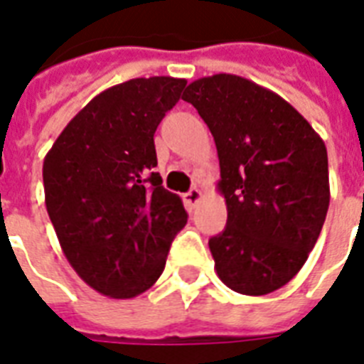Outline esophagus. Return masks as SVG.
I'll return each instance as SVG.
<instances>
[{"label":"esophagus","mask_w":364,"mask_h":364,"mask_svg":"<svg viewBox=\"0 0 364 364\" xmlns=\"http://www.w3.org/2000/svg\"><path fill=\"white\" fill-rule=\"evenodd\" d=\"M199 201H201V191L197 190V188H191V190L188 191V193H184L186 207L193 208Z\"/></svg>","instance_id":"esophagus-1"}]
</instances>
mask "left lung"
<instances>
[{
	"label": "left lung",
	"instance_id": "left-lung-1",
	"mask_svg": "<svg viewBox=\"0 0 364 364\" xmlns=\"http://www.w3.org/2000/svg\"><path fill=\"white\" fill-rule=\"evenodd\" d=\"M182 98L207 123L220 161L228 222L208 239L214 269L239 294H269L302 269L325 224V142L287 100L239 75L201 77Z\"/></svg>",
	"mask_w": 364,
	"mask_h": 364
}]
</instances>
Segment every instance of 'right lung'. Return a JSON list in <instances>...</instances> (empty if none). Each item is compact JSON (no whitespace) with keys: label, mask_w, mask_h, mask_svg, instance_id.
Listing matches in <instances>:
<instances>
[{"label":"right lung","mask_w":364,"mask_h":364,"mask_svg":"<svg viewBox=\"0 0 364 364\" xmlns=\"http://www.w3.org/2000/svg\"><path fill=\"white\" fill-rule=\"evenodd\" d=\"M186 80L156 75L109 87L56 138L43 161L47 213L64 256L91 289L134 298L156 283L186 226L182 199L163 188L156 134Z\"/></svg>","instance_id":"right-lung-1"}]
</instances>
